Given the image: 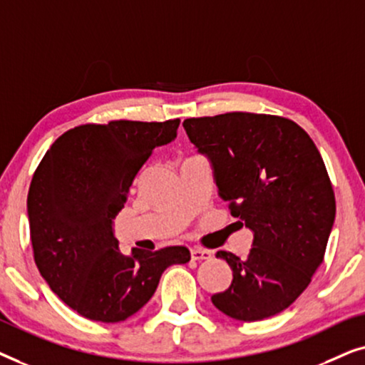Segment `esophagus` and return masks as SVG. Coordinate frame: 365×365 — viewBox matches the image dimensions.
<instances>
[{
	"instance_id": "obj_1",
	"label": "esophagus",
	"mask_w": 365,
	"mask_h": 365,
	"mask_svg": "<svg viewBox=\"0 0 365 365\" xmlns=\"http://www.w3.org/2000/svg\"><path fill=\"white\" fill-rule=\"evenodd\" d=\"M211 251H207V249H202V247H192L191 249V257L192 261H204V259H211Z\"/></svg>"
}]
</instances>
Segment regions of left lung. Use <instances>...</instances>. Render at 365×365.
Returning <instances> with one entry per match:
<instances>
[{"label": "left lung", "mask_w": 365, "mask_h": 365, "mask_svg": "<svg viewBox=\"0 0 365 365\" xmlns=\"http://www.w3.org/2000/svg\"><path fill=\"white\" fill-rule=\"evenodd\" d=\"M182 126L211 159L229 211L254 232L247 259L217 252L232 282L211 301L237 321L276 316L306 291L326 254L336 196L321 153L299 124L274 114L224 113Z\"/></svg>", "instance_id": "8db88e82"}]
</instances>
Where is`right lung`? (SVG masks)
Listing matches in <instances>:
<instances>
[{"instance_id":"right-lung-1","label":"right lung","mask_w":365,"mask_h":365,"mask_svg":"<svg viewBox=\"0 0 365 365\" xmlns=\"http://www.w3.org/2000/svg\"><path fill=\"white\" fill-rule=\"evenodd\" d=\"M179 119L81 124L59 136L28 192L34 262L51 291L79 316L121 322L156 291L164 269L186 264L184 246L119 251L113 219L154 148L176 138Z\"/></svg>"}]
</instances>
